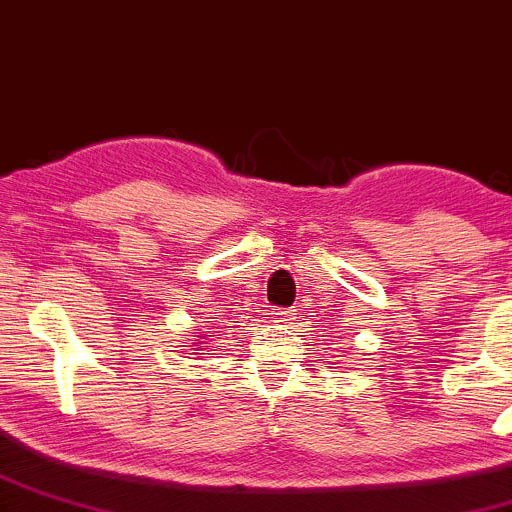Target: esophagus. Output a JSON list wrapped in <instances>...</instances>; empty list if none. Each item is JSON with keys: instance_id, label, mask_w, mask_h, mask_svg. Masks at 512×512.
Listing matches in <instances>:
<instances>
[{"instance_id": "esophagus-1", "label": "esophagus", "mask_w": 512, "mask_h": 512, "mask_svg": "<svg viewBox=\"0 0 512 512\" xmlns=\"http://www.w3.org/2000/svg\"><path fill=\"white\" fill-rule=\"evenodd\" d=\"M271 315H273V322H290V320H293V310H273L271 312Z\"/></svg>"}]
</instances>
